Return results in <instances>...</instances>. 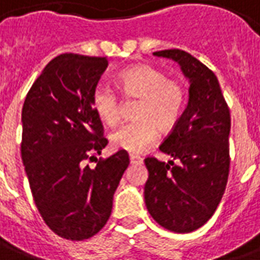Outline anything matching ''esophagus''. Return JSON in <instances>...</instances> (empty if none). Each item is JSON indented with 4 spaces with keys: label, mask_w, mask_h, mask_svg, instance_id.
Wrapping results in <instances>:
<instances>
[{
    "label": "esophagus",
    "mask_w": 260,
    "mask_h": 260,
    "mask_svg": "<svg viewBox=\"0 0 260 260\" xmlns=\"http://www.w3.org/2000/svg\"><path fill=\"white\" fill-rule=\"evenodd\" d=\"M129 160H131V164H142L143 163V158L139 157V156H135V154H131Z\"/></svg>",
    "instance_id": "1"
}]
</instances>
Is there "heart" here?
I'll list each match as a JSON object with an SVG mask.
<instances>
[{
	"mask_svg": "<svg viewBox=\"0 0 260 260\" xmlns=\"http://www.w3.org/2000/svg\"><path fill=\"white\" fill-rule=\"evenodd\" d=\"M117 86L124 97L138 99L134 121L121 125L111 134V145L129 153H142L153 145L158 128L171 131L178 124L185 106V87L181 82L169 79L161 69L141 64L124 69L117 76ZM91 107L106 125L119 119V103L111 89L97 86L91 93Z\"/></svg>",
	"mask_w": 260,
	"mask_h": 260,
	"instance_id": "b5f03b06",
	"label": "heart"
}]
</instances>
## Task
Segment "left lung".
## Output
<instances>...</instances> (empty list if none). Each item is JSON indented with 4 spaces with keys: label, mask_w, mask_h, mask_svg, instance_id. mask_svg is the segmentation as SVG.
<instances>
[{
    "label": "left lung",
    "mask_w": 260,
    "mask_h": 260,
    "mask_svg": "<svg viewBox=\"0 0 260 260\" xmlns=\"http://www.w3.org/2000/svg\"><path fill=\"white\" fill-rule=\"evenodd\" d=\"M178 62L189 79L184 113L160 150L177 160L145 158L149 178L145 203L161 227L174 233L195 231L216 212L230 171L231 118L216 75L182 50L153 53Z\"/></svg>",
    "instance_id": "1"
}]
</instances>
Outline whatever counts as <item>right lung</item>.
Returning <instances> with one entry per match:
<instances>
[{
  "mask_svg": "<svg viewBox=\"0 0 260 260\" xmlns=\"http://www.w3.org/2000/svg\"><path fill=\"white\" fill-rule=\"evenodd\" d=\"M107 65L106 57L61 54L35 80L22 108L20 153L31 195L43 220L65 240H87L106 225L129 164L125 150L96 158L107 139L91 93Z\"/></svg>",
  "mask_w": 260,
  "mask_h": 260,
  "instance_id": "right-lung-1",
  "label": "right lung"
}]
</instances>
